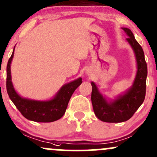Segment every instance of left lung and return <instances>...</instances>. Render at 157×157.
I'll list each match as a JSON object with an SVG mask.
<instances>
[{"instance_id": "1", "label": "left lung", "mask_w": 157, "mask_h": 157, "mask_svg": "<svg viewBox=\"0 0 157 157\" xmlns=\"http://www.w3.org/2000/svg\"><path fill=\"white\" fill-rule=\"evenodd\" d=\"M128 36L127 41L135 52L137 61V73L132 86L123 95L113 102L108 103L98 90L94 82H92V103L94 114L100 120L109 123L126 121L134 115L142 105L146 94V79L147 75V63L144 51L138 43L130 29L124 27Z\"/></svg>"}]
</instances>
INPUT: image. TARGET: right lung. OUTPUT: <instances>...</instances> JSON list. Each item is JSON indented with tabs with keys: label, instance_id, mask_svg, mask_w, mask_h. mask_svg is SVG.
I'll return each instance as SVG.
<instances>
[{
	"label": "right lung",
	"instance_id": "add662e5",
	"mask_svg": "<svg viewBox=\"0 0 157 157\" xmlns=\"http://www.w3.org/2000/svg\"><path fill=\"white\" fill-rule=\"evenodd\" d=\"M14 50L6 65V91L11 101L22 115L28 120L36 122H52L61 118L65 114L72 94L82 83V78L80 77L65 84L50 101H38L21 98L15 91L11 81L10 64L14 55Z\"/></svg>",
	"mask_w": 157,
	"mask_h": 157
}]
</instances>
